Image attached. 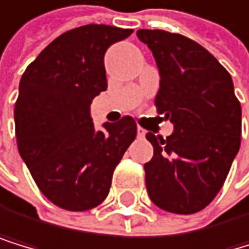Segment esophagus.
<instances>
[{
    "label": "esophagus",
    "mask_w": 249,
    "mask_h": 249,
    "mask_svg": "<svg viewBox=\"0 0 249 249\" xmlns=\"http://www.w3.org/2000/svg\"><path fill=\"white\" fill-rule=\"evenodd\" d=\"M137 134H139L140 139H143V137L146 135V131L143 129V127H140V126H139V127H137Z\"/></svg>",
    "instance_id": "34e87169"
}]
</instances>
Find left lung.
<instances>
[{"mask_svg": "<svg viewBox=\"0 0 249 249\" xmlns=\"http://www.w3.org/2000/svg\"><path fill=\"white\" fill-rule=\"evenodd\" d=\"M160 75L159 114L174 124L166 140L146 134L152 159L144 163L154 205L174 214H194L223 186L240 148L242 107L232 78L206 51L178 34L140 29Z\"/></svg>", "mask_w": 249, "mask_h": 249, "instance_id": "left-lung-1", "label": "left lung"}]
</instances>
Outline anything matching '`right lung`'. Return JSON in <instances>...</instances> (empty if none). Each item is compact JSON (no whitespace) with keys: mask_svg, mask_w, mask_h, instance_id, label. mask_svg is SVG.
<instances>
[{"mask_svg":"<svg viewBox=\"0 0 249 249\" xmlns=\"http://www.w3.org/2000/svg\"><path fill=\"white\" fill-rule=\"evenodd\" d=\"M132 29L88 24L60 35L27 66L15 103L18 151L39 191L68 211L109 194L115 166L135 140L132 117L95 129L90 103L107 89L105 53Z\"/></svg>","mask_w":249,"mask_h":249,"instance_id":"1","label":"right lung"}]
</instances>
